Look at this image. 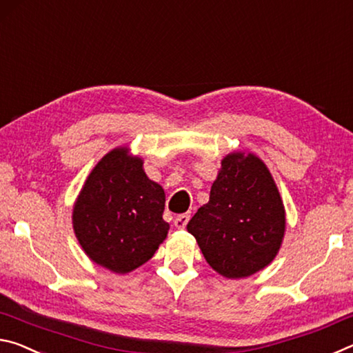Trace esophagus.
Segmentation results:
<instances>
[{
  "instance_id": "obj_1",
  "label": "esophagus",
  "mask_w": 353,
  "mask_h": 353,
  "mask_svg": "<svg viewBox=\"0 0 353 353\" xmlns=\"http://www.w3.org/2000/svg\"><path fill=\"white\" fill-rule=\"evenodd\" d=\"M189 219H190L189 214H180V216L175 217V221H173V222H175L176 228H186Z\"/></svg>"
}]
</instances>
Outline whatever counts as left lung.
Wrapping results in <instances>:
<instances>
[{"mask_svg":"<svg viewBox=\"0 0 353 353\" xmlns=\"http://www.w3.org/2000/svg\"><path fill=\"white\" fill-rule=\"evenodd\" d=\"M188 231L208 264L227 279L248 276L272 261L285 234V208L263 161L244 153L223 158L210 201Z\"/></svg>","mask_w":353,"mask_h":353,"instance_id":"obj_1","label":"left lung"}]
</instances>
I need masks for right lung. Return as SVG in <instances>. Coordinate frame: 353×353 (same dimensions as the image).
<instances>
[{
  "mask_svg": "<svg viewBox=\"0 0 353 353\" xmlns=\"http://www.w3.org/2000/svg\"><path fill=\"white\" fill-rule=\"evenodd\" d=\"M141 158L109 152L85 181L73 208L81 247L97 264L126 274L147 263L165 239V194L148 180Z\"/></svg>",
  "mask_w": 353,
  "mask_h": 353,
  "instance_id": "add662e5",
  "label": "right lung"
}]
</instances>
